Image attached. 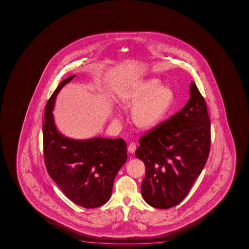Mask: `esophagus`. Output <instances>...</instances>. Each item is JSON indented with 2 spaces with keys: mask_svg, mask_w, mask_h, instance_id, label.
<instances>
[{
  "mask_svg": "<svg viewBox=\"0 0 249 249\" xmlns=\"http://www.w3.org/2000/svg\"><path fill=\"white\" fill-rule=\"evenodd\" d=\"M136 148H137L136 143L131 142V143H130V144H129V146H128V152H130V153H133V152L136 151Z\"/></svg>",
  "mask_w": 249,
  "mask_h": 249,
  "instance_id": "1",
  "label": "esophagus"
}]
</instances>
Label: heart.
Wrapping results in <instances>:
<instances>
[{
    "instance_id": "heart-1",
    "label": "heart",
    "mask_w": 249,
    "mask_h": 249,
    "mask_svg": "<svg viewBox=\"0 0 249 249\" xmlns=\"http://www.w3.org/2000/svg\"><path fill=\"white\" fill-rule=\"evenodd\" d=\"M119 101L124 108L132 109V120L142 130L152 129L163 120L174 101L173 89L160 86L157 78L137 81L123 90Z\"/></svg>"
}]
</instances>
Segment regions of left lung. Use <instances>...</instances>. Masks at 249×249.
Listing matches in <instances>:
<instances>
[{
  "label": "left lung",
  "instance_id": "left-lung-1",
  "mask_svg": "<svg viewBox=\"0 0 249 249\" xmlns=\"http://www.w3.org/2000/svg\"><path fill=\"white\" fill-rule=\"evenodd\" d=\"M211 124L207 104L194 82L185 107L139 140L135 156L145 166L141 185L150 206L167 209L186 198L210 152Z\"/></svg>",
  "mask_w": 249,
  "mask_h": 249
}]
</instances>
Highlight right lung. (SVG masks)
Listing matches in <instances>:
<instances>
[{"label":"right lung","mask_w":249,"mask_h":249,"mask_svg":"<svg viewBox=\"0 0 249 249\" xmlns=\"http://www.w3.org/2000/svg\"><path fill=\"white\" fill-rule=\"evenodd\" d=\"M75 76L61 82L47 103L42 124L44 161L49 175L68 198L80 207L96 208L110 199L114 179L127 160L126 143L102 137L77 140L57 131L52 113L55 97Z\"/></svg>","instance_id":"obj_1"}]
</instances>
